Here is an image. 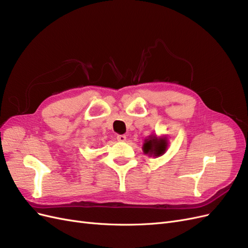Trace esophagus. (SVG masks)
I'll return each mask as SVG.
<instances>
[{
    "label": "esophagus",
    "mask_w": 248,
    "mask_h": 248,
    "mask_svg": "<svg viewBox=\"0 0 248 248\" xmlns=\"http://www.w3.org/2000/svg\"><path fill=\"white\" fill-rule=\"evenodd\" d=\"M126 136L125 134H119V136L117 137V140H118V141H125L126 140Z\"/></svg>",
    "instance_id": "obj_1"
}]
</instances>
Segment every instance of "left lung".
Masks as SVG:
<instances>
[{
    "label": "left lung",
    "instance_id": "1",
    "mask_svg": "<svg viewBox=\"0 0 248 248\" xmlns=\"http://www.w3.org/2000/svg\"><path fill=\"white\" fill-rule=\"evenodd\" d=\"M168 148V140L166 138H157L156 136H150L145 140L142 145V151L150 156H161L166 153Z\"/></svg>",
    "mask_w": 248,
    "mask_h": 248
}]
</instances>
